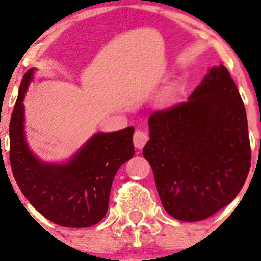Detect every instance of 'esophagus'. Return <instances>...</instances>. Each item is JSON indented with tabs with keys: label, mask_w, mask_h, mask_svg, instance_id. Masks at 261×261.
<instances>
[{
	"label": "esophagus",
	"mask_w": 261,
	"mask_h": 261,
	"mask_svg": "<svg viewBox=\"0 0 261 261\" xmlns=\"http://www.w3.org/2000/svg\"><path fill=\"white\" fill-rule=\"evenodd\" d=\"M149 140V136L146 133H144L143 130H136L134 134V145L136 149H143L145 146V144Z\"/></svg>",
	"instance_id": "obj_1"
}]
</instances>
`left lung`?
I'll return each mask as SVG.
<instances>
[{
  "label": "left lung",
  "instance_id": "1",
  "mask_svg": "<svg viewBox=\"0 0 261 261\" xmlns=\"http://www.w3.org/2000/svg\"><path fill=\"white\" fill-rule=\"evenodd\" d=\"M143 149L165 211L206 220L235 199L250 164L244 102L225 65L213 67L188 101L154 112Z\"/></svg>",
  "mask_w": 261,
  "mask_h": 261
}]
</instances>
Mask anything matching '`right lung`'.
Returning <instances> with one entry per match:
<instances>
[{"mask_svg":"<svg viewBox=\"0 0 261 261\" xmlns=\"http://www.w3.org/2000/svg\"><path fill=\"white\" fill-rule=\"evenodd\" d=\"M34 70L23 75L10 121L12 174L26 199L49 221L64 227H89L105 217L116 173L135 154L134 127L96 134L63 164L41 162L29 149L23 131L22 101Z\"/></svg>","mask_w":261,"mask_h":261,"instance_id":"right-lung-1","label":"right lung"}]
</instances>
